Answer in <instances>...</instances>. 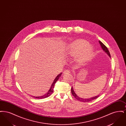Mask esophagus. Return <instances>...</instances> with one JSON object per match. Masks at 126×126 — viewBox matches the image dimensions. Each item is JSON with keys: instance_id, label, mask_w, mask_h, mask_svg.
<instances>
[{"instance_id": "34e87169", "label": "esophagus", "mask_w": 126, "mask_h": 126, "mask_svg": "<svg viewBox=\"0 0 126 126\" xmlns=\"http://www.w3.org/2000/svg\"><path fill=\"white\" fill-rule=\"evenodd\" d=\"M69 73H70V71L69 70H66L64 72V74H69Z\"/></svg>"}]
</instances>
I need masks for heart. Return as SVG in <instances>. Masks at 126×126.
Instances as JSON below:
<instances>
[{
	"label": "heart",
	"mask_w": 126,
	"mask_h": 126,
	"mask_svg": "<svg viewBox=\"0 0 126 126\" xmlns=\"http://www.w3.org/2000/svg\"><path fill=\"white\" fill-rule=\"evenodd\" d=\"M66 53L69 56L78 55V61L83 63L92 59L94 54V48L87 41L78 40L68 45L66 48Z\"/></svg>",
	"instance_id": "b5f03b06"
}]
</instances>
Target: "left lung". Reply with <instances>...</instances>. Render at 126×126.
I'll return each mask as SVG.
<instances>
[{"mask_svg": "<svg viewBox=\"0 0 126 126\" xmlns=\"http://www.w3.org/2000/svg\"><path fill=\"white\" fill-rule=\"evenodd\" d=\"M99 43H100V45H101V48H102V50H103V51H104V52H105L106 54H107L108 56L110 57V52H109V50H108L107 48L101 41H99ZM71 90V93H72L73 96H74L76 99H77L78 101H81V102H90V101H93V100L95 99H96L97 98H98V97L99 96V95H100V94H99V95H97V96L93 97H91V98H90L84 99V98H81V97H79V96H78V95L76 94L75 93V91H74V89H73V87H72Z\"/></svg>", "mask_w": 126, "mask_h": 126, "instance_id": "left-lung-1", "label": "left lung"}]
</instances>
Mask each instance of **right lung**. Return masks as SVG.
<instances>
[{"label":"right lung","mask_w":126,"mask_h":126,"mask_svg":"<svg viewBox=\"0 0 126 126\" xmlns=\"http://www.w3.org/2000/svg\"><path fill=\"white\" fill-rule=\"evenodd\" d=\"M62 74V73H60V74H59L56 77V78H55V79L54 80V81L52 83V84L51 85V87L50 88V89H49V90L48 91V92L45 94L44 95H42V96H33V98H37V99H44V98H47L48 96H50L53 92V88H54V86H55V84L56 83V82L59 80V79L60 78V77H61V75Z\"/></svg>","instance_id":"obj_1"}]
</instances>
